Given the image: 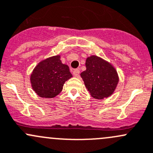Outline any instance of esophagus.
<instances>
[{"mask_svg": "<svg viewBox=\"0 0 153 153\" xmlns=\"http://www.w3.org/2000/svg\"><path fill=\"white\" fill-rule=\"evenodd\" d=\"M79 74H80V70H79V69H75V70H74V71H73V75H75V77L79 76Z\"/></svg>", "mask_w": 153, "mask_h": 153, "instance_id": "1", "label": "esophagus"}]
</instances>
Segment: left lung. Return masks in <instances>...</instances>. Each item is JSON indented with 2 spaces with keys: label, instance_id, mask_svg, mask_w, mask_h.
<instances>
[{
  "label": "left lung",
  "instance_id": "8db88e82",
  "mask_svg": "<svg viewBox=\"0 0 153 153\" xmlns=\"http://www.w3.org/2000/svg\"><path fill=\"white\" fill-rule=\"evenodd\" d=\"M86 70L81 72L86 89L96 99H103L114 91L119 78L115 69L97 56H92L86 61Z\"/></svg>",
  "mask_w": 153,
  "mask_h": 153
}]
</instances>
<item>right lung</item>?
<instances>
[{
	"instance_id": "obj_1",
	"label": "right lung",
	"mask_w": 153,
	"mask_h": 153,
	"mask_svg": "<svg viewBox=\"0 0 153 153\" xmlns=\"http://www.w3.org/2000/svg\"><path fill=\"white\" fill-rule=\"evenodd\" d=\"M69 67L63 64L60 56H56L42 61L30 75L33 91L42 97L53 98L63 89L64 83L72 78Z\"/></svg>"
}]
</instances>
